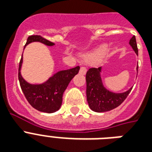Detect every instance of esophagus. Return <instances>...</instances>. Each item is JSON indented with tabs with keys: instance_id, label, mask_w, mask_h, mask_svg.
Listing matches in <instances>:
<instances>
[{
	"instance_id": "34e87169",
	"label": "esophagus",
	"mask_w": 152,
	"mask_h": 152,
	"mask_svg": "<svg viewBox=\"0 0 152 152\" xmlns=\"http://www.w3.org/2000/svg\"><path fill=\"white\" fill-rule=\"evenodd\" d=\"M86 72H87V69H86L85 67L81 66L80 69V73L82 74V75H85Z\"/></svg>"
}]
</instances>
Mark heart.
Masks as SVG:
<instances>
[{"instance_id": "b5f03b06", "label": "heart", "mask_w": 152, "mask_h": 152, "mask_svg": "<svg viewBox=\"0 0 152 152\" xmlns=\"http://www.w3.org/2000/svg\"><path fill=\"white\" fill-rule=\"evenodd\" d=\"M107 50H108V47H107V46H102V47L99 48L98 50L95 51V52L92 53H90V54L86 55V57H87V58H88V60L94 59V58H95L96 57H99V56H101V55L104 54V53L107 51Z\"/></svg>"}]
</instances>
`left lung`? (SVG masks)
I'll return each instance as SVG.
<instances>
[{"label": "left lung", "mask_w": 152, "mask_h": 152, "mask_svg": "<svg viewBox=\"0 0 152 152\" xmlns=\"http://www.w3.org/2000/svg\"><path fill=\"white\" fill-rule=\"evenodd\" d=\"M129 45L138 55L136 37L133 35L129 40ZM102 67L91 68L86 74L87 82V100L88 105L93 111L101 113L113 110L120 106L127 98L132 88L125 92L115 93L106 89L102 80L101 72ZM138 72V65L137 67Z\"/></svg>", "instance_id": "obj_1"}]
</instances>
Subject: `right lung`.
Here are the masks:
<instances>
[{
    "label": "right lung",
    "mask_w": 152,
    "mask_h": 152,
    "mask_svg": "<svg viewBox=\"0 0 152 152\" xmlns=\"http://www.w3.org/2000/svg\"><path fill=\"white\" fill-rule=\"evenodd\" d=\"M39 42L48 46H54L53 42L46 40L40 35H31L28 37L24 48L28 44ZM23 64V54L19 65V81L25 97L31 106L37 110L44 113H54L61 108L63 93L70 81L79 72L80 66L67 70H61L42 83L33 84L28 83L21 75Z\"/></svg>",
    "instance_id": "1"
}]
</instances>
